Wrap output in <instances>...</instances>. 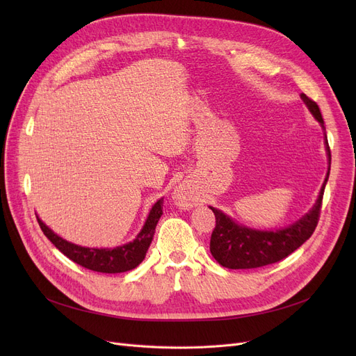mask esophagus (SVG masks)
Wrapping results in <instances>:
<instances>
[{
    "label": "esophagus",
    "mask_w": 356,
    "mask_h": 356,
    "mask_svg": "<svg viewBox=\"0 0 356 356\" xmlns=\"http://www.w3.org/2000/svg\"><path fill=\"white\" fill-rule=\"evenodd\" d=\"M176 202L180 204V207H192L193 204V196L188 188H180L176 192Z\"/></svg>",
    "instance_id": "1"
}]
</instances>
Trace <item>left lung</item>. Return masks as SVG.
<instances>
[{
  "instance_id": "8db88e82",
  "label": "left lung",
  "mask_w": 356,
  "mask_h": 356,
  "mask_svg": "<svg viewBox=\"0 0 356 356\" xmlns=\"http://www.w3.org/2000/svg\"><path fill=\"white\" fill-rule=\"evenodd\" d=\"M302 99L314 118L323 127L322 112L313 99L302 93ZM327 156L330 148L326 140ZM329 172L313 209L293 225L278 231H255L236 223L225 213L211 207L215 213L216 225L211 236V252L218 263L232 270H247L270 266L284 259L312 236L321 218L325 186Z\"/></svg>"
}]
</instances>
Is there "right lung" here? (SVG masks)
I'll use <instances>...</instances> for the list:
<instances>
[{"mask_svg": "<svg viewBox=\"0 0 356 356\" xmlns=\"http://www.w3.org/2000/svg\"><path fill=\"white\" fill-rule=\"evenodd\" d=\"M161 215H163V199L157 200L153 209L149 211V215L144 223L141 232L137 235V238L133 242H129V244L112 248V250L85 248V247L70 244V242L62 239L51 229H49L39 218H37V222H39L43 234L50 239L51 244L62 254H65L69 259H72L73 263H76L81 267L92 271L115 274V273H125L136 268L145 258L147 250L149 244H152L156 225Z\"/></svg>", "mask_w": 356, "mask_h": 356, "instance_id": "1", "label": "right lung"}]
</instances>
